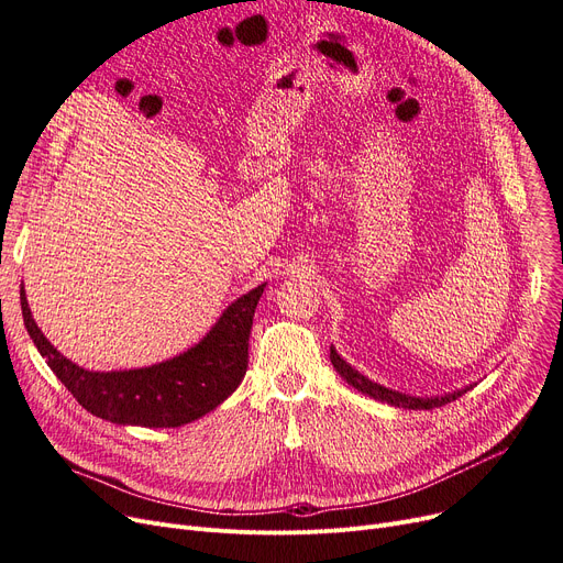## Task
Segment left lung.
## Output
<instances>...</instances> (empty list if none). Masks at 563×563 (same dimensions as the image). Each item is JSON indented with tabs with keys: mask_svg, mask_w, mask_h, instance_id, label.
Segmentation results:
<instances>
[{
	"mask_svg": "<svg viewBox=\"0 0 563 563\" xmlns=\"http://www.w3.org/2000/svg\"><path fill=\"white\" fill-rule=\"evenodd\" d=\"M331 363L333 367L338 369V374L349 383V386L356 388L358 393H365L378 401H386L390 406H399V408H410V410H429V408H438V406H445L450 401H456L459 397H463L470 388L465 390H459V393H452V395H445V397H431V399H420V397H408V395H399L395 390H388L378 386V383L365 378L363 374H358L356 369H353L351 365H346L340 356L338 351L331 346Z\"/></svg>",
	"mask_w": 563,
	"mask_h": 563,
	"instance_id": "8db88e82",
	"label": "left lung"
}]
</instances>
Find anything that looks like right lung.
Wrapping results in <instances>:
<instances>
[{
  "instance_id": "right-lung-1",
  "label": "right lung",
  "mask_w": 563,
  "mask_h": 563,
  "mask_svg": "<svg viewBox=\"0 0 563 563\" xmlns=\"http://www.w3.org/2000/svg\"><path fill=\"white\" fill-rule=\"evenodd\" d=\"M262 291L264 285L236 299L207 338L183 356L128 372L77 367L36 327L24 287L20 289V306L24 327L41 356L88 412L113 424L162 429L202 418L240 388L249 367V338Z\"/></svg>"
}]
</instances>
